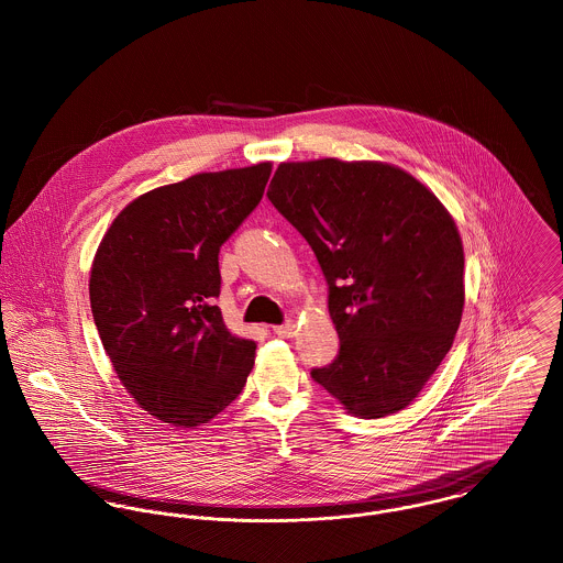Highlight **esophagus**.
Segmentation results:
<instances>
[{
  "label": "esophagus",
  "mask_w": 563,
  "mask_h": 563,
  "mask_svg": "<svg viewBox=\"0 0 563 563\" xmlns=\"http://www.w3.org/2000/svg\"><path fill=\"white\" fill-rule=\"evenodd\" d=\"M273 331H275L277 335H282V338H290V335H295L297 324L292 321L284 322V324H275Z\"/></svg>",
  "instance_id": "34e87169"
}]
</instances>
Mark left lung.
Wrapping results in <instances>:
<instances>
[{
  "label": "left lung",
  "mask_w": 563,
  "mask_h": 563,
  "mask_svg": "<svg viewBox=\"0 0 563 563\" xmlns=\"http://www.w3.org/2000/svg\"><path fill=\"white\" fill-rule=\"evenodd\" d=\"M268 199L312 246L329 286L338 357L317 384L357 418L413 401L464 312V244L442 201L401 166L282 162Z\"/></svg>",
  "instance_id": "8db88e82"
}]
</instances>
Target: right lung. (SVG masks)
<instances>
[{"mask_svg":"<svg viewBox=\"0 0 563 563\" xmlns=\"http://www.w3.org/2000/svg\"><path fill=\"white\" fill-rule=\"evenodd\" d=\"M271 162L154 188L106 230L90 266L92 319L112 368L147 413L179 429L241 395L255 342L223 322L219 249L260 203Z\"/></svg>","mask_w":563,"mask_h":563,"instance_id":"1","label":"right lung"}]
</instances>
